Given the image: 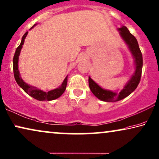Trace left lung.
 Here are the masks:
<instances>
[{
  "instance_id": "1",
  "label": "left lung",
  "mask_w": 159,
  "mask_h": 159,
  "mask_svg": "<svg viewBox=\"0 0 159 159\" xmlns=\"http://www.w3.org/2000/svg\"><path fill=\"white\" fill-rule=\"evenodd\" d=\"M118 31H120L122 39L128 45L134 59L135 72L131 76L130 79L124 86V88L119 93L102 89L95 81H93L90 77H89V87L92 93L99 100L105 101V102H116V101L123 100L130 95L137 88L141 77L143 57L137 39L133 34L130 33L127 27L122 26L121 28L118 29Z\"/></svg>"
}]
</instances>
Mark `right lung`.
I'll return each instance as SVG.
<instances>
[{
    "label": "right lung",
    "mask_w": 159,
    "mask_h": 159,
    "mask_svg": "<svg viewBox=\"0 0 159 159\" xmlns=\"http://www.w3.org/2000/svg\"><path fill=\"white\" fill-rule=\"evenodd\" d=\"M36 26V24H34L33 26L31 27V29L34 28V26ZM27 34H28V31L26 32L24 34V35L23 36L21 42H20V45L17 47L16 50L14 57H13V74H14V77L16 81L17 84L19 85V86L21 87V88L24 89V90L26 92V93L28 94L32 98H34L36 100H38L39 101H50L55 100V99H57L59 98L62 94L64 93L66 89V84H67V76H66L65 79L63 81L61 84L57 88L52 89V90H50L49 92H44L41 89H38L37 87L31 86V85L28 84L26 83L24 80H22V78L20 77L19 70H18V57L20 55V52L21 51L22 47L24 43V40L26 39Z\"/></svg>",
    "instance_id": "obj_1"
}]
</instances>
